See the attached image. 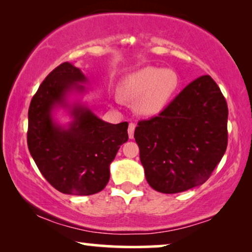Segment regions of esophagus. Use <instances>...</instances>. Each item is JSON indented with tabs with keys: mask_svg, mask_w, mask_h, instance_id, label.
I'll use <instances>...</instances> for the list:
<instances>
[{
	"mask_svg": "<svg viewBox=\"0 0 252 252\" xmlns=\"http://www.w3.org/2000/svg\"><path fill=\"white\" fill-rule=\"evenodd\" d=\"M134 130H135V124L130 123L128 125V136H129V139H133V137H134Z\"/></svg>",
	"mask_w": 252,
	"mask_h": 252,
	"instance_id": "esophagus-1",
	"label": "esophagus"
}]
</instances>
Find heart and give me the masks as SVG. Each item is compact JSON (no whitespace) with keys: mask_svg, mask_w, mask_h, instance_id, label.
<instances>
[{"mask_svg":"<svg viewBox=\"0 0 252 252\" xmlns=\"http://www.w3.org/2000/svg\"><path fill=\"white\" fill-rule=\"evenodd\" d=\"M180 78L172 68L144 66L125 75L119 84V94L134 103L140 115L157 116L166 109L177 94ZM115 102H122L115 96Z\"/></svg>","mask_w":252,"mask_h":252,"instance_id":"1","label":"heart"}]
</instances>
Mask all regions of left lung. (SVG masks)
<instances>
[{
	"label": "left lung",
	"instance_id": "obj_1",
	"mask_svg": "<svg viewBox=\"0 0 252 252\" xmlns=\"http://www.w3.org/2000/svg\"><path fill=\"white\" fill-rule=\"evenodd\" d=\"M228 108L210 75L190 82L157 117L134 132L148 184L164 194L201 186L227 148Z\"/></svg>",
	"mask_w": 252,
	"mask_h": 252
}]
</instances>
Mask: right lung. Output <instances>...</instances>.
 I'll return each mask as SVG.
<instances>
[{
	"label": "right lung",
	"instance_id": "1",
	"mask_svg": "<svg viewBox=\"0 0 252 252\" xmlns=\"http://www.w3.org/2000/svg\"><path fill=\"white\" fill-rule=\"evenodd\" d=\"M89 80L74 64H61L44 79L29 109L27 144L46 180L68 195H93L104 189L110 164L128 140V123L102 120L82 101ZM63 108L71 120L62 124Z\"/></svg>",
	"mask_w": 252,
	"mask_h": 252
}]
</instances>
